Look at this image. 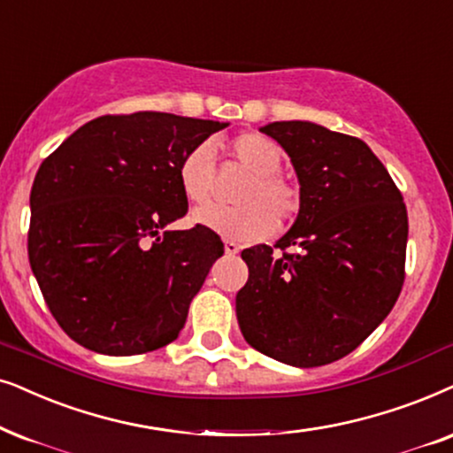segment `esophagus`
Here are the masks:
<instances>
[{
	"instance_id": "obj_1",
	"label": "esophagus",
	"mask_w": 453,
	"mask_h": 453,
	"mask_svg": "<svg viewBox=\"0 0 453 453\" xmlns=\"http://www.w3.org/2000/svg\"><path fill=\"white\" fill-rule=\"evenodd\" d=\"M225 251H226V256L239 254V245L234 243V241H225Z\"/></svg>"
}]
</instances>
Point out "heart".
Masks as SVG:
<instances>
[{
    "label": "heart",
    "mask_w": 453,
    "mask_h": 453,
    "mask_svg": "<svg viewBox=\"0 0 453 453\" xmlns=\"http://www.w3.org/2000/svg\"><path fill=\"white\" fill-rule=\"evenodd\" d=\"M226 151L251 174L239 191L234 208L208 205L193 212V222L219 233L228 241L264 239L280 225L296 219L299 193L279 174L283 166V148L260 133H241L226 143ZM187 202L202 205L212 196L214 156L208 145H196L187 151L176 170Z\"/></svg>",
    "instance_id": "obj_1"
}]
</instances>
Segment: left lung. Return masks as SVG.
Returning a JSON list of instances; mask_svg holds the SVG:
<instances>
[{"instance_id":"1","label":"left lung","mask_w":453,"mask_h":453,"mask_svg":"<svg viewBox=\"0 0 453 453\" xmlns=\"http://www.w3.org/2000/svg\"><path fill=\"white\" fill-rule=\"evenodd\" d=\"M260 131L291 157L299 180L293 226L241 251L250 279L237 293L245 342L297 368L354 351L387 319L403 285L406 203L362 139L308 120ZM291 247L294 254L285 252Z\"/></svg>"}]
</instances>
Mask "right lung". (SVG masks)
<instances>
[{
    "instance_id": "1",
    "label": "right lung",
    "mask_w": 453,
    "mask_h": 453,
    "mask_svg": "<svg viewBox=\"0 0 453 453\" xmlns=\"http://www.w3.org/2000/svg\"><path fill=\"white\" fill-rule=\"evenodd\" d=\"M228 122L166 111L99 116L45 157L31 189L28 260L64 333L105 356L164 348L225 254L187 214L179 164Z\"/></svg>"
}]
</instances>
